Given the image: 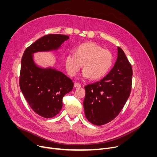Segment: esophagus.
I'll use <instances>...</instances> for the list:
<instances>
[{
	"label": "esophagus",
	"instance_id": "obj_1",
	"mask_svg": "<svg viewBox=\"0 0 157 157\" xmlns=\"http://www.w3.org/2000/svg\"><path fill=\"white\" fill-rule=\"evenodd\" d=\"M81 86V85L79 83H74V87H75V88H80Z\"/></svg>",
	"mask_w": 157,
	"mask_h": 157
}]
</instances>
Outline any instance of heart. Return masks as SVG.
Wrapping results in <instances>:
<instances>
[{
	"instance_id": "heart-1",
	"label": "heart",
	"mask_w": 157,
	"mask_h": 157,
	"mask_svg": "<svg viewBox=\"0 0 157 157\" xmlns=\"http://www.w3.org/2000/svg\"><path fill=\"white\" fill-rule=\"evenodd\" d=\"M72 54L65 58V65L71 76L77 74L81 65L83 75L92 80L105 76L111 69L113 58L110 52L94 43L81 44L72 49Z\"/></svg>"
}]
</instances>
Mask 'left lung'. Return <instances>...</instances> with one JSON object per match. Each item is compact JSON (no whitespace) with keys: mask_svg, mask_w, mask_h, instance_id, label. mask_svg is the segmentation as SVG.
Wrapping results in <instances>:
<instances>
[{"mask_svg":"<svg viewBox=\"0 0 157 157\" xmlns=\"http://www.w3.org/2000/svg\"><path fill=\"white\" fill-rule=\"evenodd\" d=\"M132 77V65L118 47L117 60L109 74L101 81L85 86L83 106L90 123L102 125L118 116L130 96Z\"/></svg>","mask_w":157,"mask_h":157,"instance_id":"obj_1","label":"left lung"}]
</instances>
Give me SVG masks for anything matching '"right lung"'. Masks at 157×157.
Wrapping results in <instances>:
<instances>
[{
    "label": "right lung",
    "mask_w": 157,
    "mask_h": 157,
    "mask_svg": "<svg viewBox=\"0 0 157 157\" xmlns=\"http://www.w3.org/2000/svg\"><path fill=\"white\" fill-rule=\"evenodd\" d=\"M69 36L49 34L37 40L25 50L21 62L20 87L32 110L49 118L59 114L63 96L73 88L72 80L53 68H40L33 60V53L56 50Z\"/></svg>",
    "instance_id": "right-lung-1"
}]
</instances>
